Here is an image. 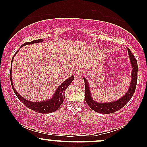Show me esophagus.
Segmentation results:
<instances>
[{
    "label": "esophagus",
    "mask_w": 147,
    "mask_h": 147,
    "mask_svg": "<svg viewBox=\"0 0 147 147\" xmlns=\"http://www.w3.org/2000/svg\"><path fill=\"white\" fill-rule=\"evenodd\" d=\"M82 73V71L80 70H80H78L76 72V75H80Z\"/></svg>",
    "instance_id": "34e87169"
}]
</instances>
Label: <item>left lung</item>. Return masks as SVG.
<instances>
[{
	"label": "left lung",
	"mask_w": 147,
	"mask_h": 147,
	"mask_svg": "<svg viewBox=\"0 0 147 147\" xmlns=\"http://www.w3.org/2000/svg\"><path fill=\"white\" fill-rule=\"evenodd\" d=\"M127 50H128L130 62H131V67H132V70H131V80L128 91L127 92V93H125V94L122 97H121L119 100H116L115 102H107V103H105V102L100 103V102L94 101L92 98L91 92H90V87L88 85L87 80L85 78H83L84 81V97H85V101L92 109H93L95 112H98V113L110 114L119 110L127 102H129L130 99L132 97L133 94H134V92H135L136 86H137V62L135 57H134V56L131 53V50L129 48H127Z\"/></svg>",
	"instance_id": "8db88e82"
}]
</instances>
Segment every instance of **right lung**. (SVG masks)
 Wrapping results in <instances>:
<instances>
[{
  "label": "right lung",
  "mask_w": 147,
  "mask_h": 147,
  "mask_svg": "<svg viewBox=\"0 0 147 147\" xmlns=\"http://www.w3.org/2000/svg\"><path fill=\"white\" fill-rule=\"evenodd\" d=\"M42 41H43V40L42 39L35 40L31 41V42H26V43L23 44L21 47H23V46L26 45H30V44L42 42ZM18 52H16V54ZM16 54L14 55V56L16 55ZM14 56L13 57V60ZM11 66H12V64H11ZM74 79H75V77L74 76H71L70 78L67 79L66 80L64 81V82L59 86L58 88L56 90L55 92V94H53V97H52L50 100H47V101H42V102H30V101H28L27 100H26V99L23 98V97H22L19 94V93H18V92L15 90L14 86H13V81H12V77H10V82H11V85H12V87H13V91H14L15 94H16L18 98L23 102L26 107H28L29 109H32V110L35 111V112H36L46 114V113H50V112H55V111H56L59 107H60V106L63 104V102L65 100V90L67 88L68 86H69V84L73 81Z\"/></svg>",
  "instance_id": "1"
}]
</instances>
